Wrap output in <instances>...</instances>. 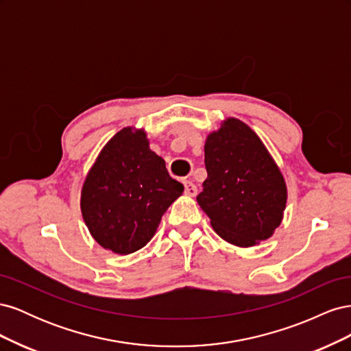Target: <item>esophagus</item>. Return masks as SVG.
I'll list each match as a JSON object with an SVG mask.
<instances>
[{"instance_id":"esophagus-1","label":"esophagus","mask_w":351,"mask_h":351,"mask_svg":"<svg viewBox=\"0 0 351 351\" xmlns=\"http://www.w3.org/2000/svg\"><path fill=\"white\" fill-rule=\"evenodd\" d=\"M184 193L187 196H196L197 195V187L193 182H184Z\"/></svg>"}]
</instances>
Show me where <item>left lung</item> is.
I'll return each mask as SVG.
<instances>
[{"mask_svg": "<svg viewBox=\"0 0 351 351\" xmlns=\"http://www.w3.org/2000/svg\"><path fill=\"white\" fill-rule=\"evenodd\" d=\"M205 167L208 178L196 199L218 236L240 247L269 239L282 219L287 189L256 133L228 119L208 136Z\"/></svg>", "mask_w": 351, "mask_h": 351, "instance_id": "8db88e82", "label": "left lung"}]
</instances>
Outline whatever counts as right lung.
Returning <instances> with one entry per match:
<instances>
[{"label":"right lung","instance_id":"1","mask_svg":"<svg viewBox=\"0 0 351 351\" xmlns=\"http://www.w3.org/2000/svg\"><path fill=\"white\" fill-rule=\"evenodd\" d=\"M184 186L130 127L104 146L82 189V215L93 239L119 254L142 249Z\"/></svg>","mask_w":351,"mask_h":351}]
</instances>
